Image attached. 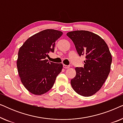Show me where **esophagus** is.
Masks as SVG:
<instances>
[{
  "label": "esophagus",
  "instance_id": "obj_1",
  "mask_svg": "<svg viewBox=\"0 0 123 123\" xmlns=\"http://www.w3.org/2000/svg\"><path fill=\"white\" fill-rule=\"evenodd\" d=\"M70 67L69 65H67L65 64H63V68H65V69H68Z\"/></svg>",
  "mask_w": 123,
  "mask_h": 123
}]
</instances>
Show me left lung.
Wrapping results in <instances>:
<instances>
[{
    "mask_svg": "<svg viewBox=\"0 0 123 123\" xmlns=\"http://www.w3.org/2000/svg\"><path fill=\"white\" fill-rule=\"evenodd\" d=\"M79 56L85 55L83 67L75 68L76 75L70 80L72 87L79 95L88 97L100 90L110 71L112 56L105 41L88 31L68 32Z\"/></svg>",
    "mask_w": 123,
    "mask_h": 123,
    "instance_id": "left-lung-1",
    "label": "left lung"
}]
</instances>
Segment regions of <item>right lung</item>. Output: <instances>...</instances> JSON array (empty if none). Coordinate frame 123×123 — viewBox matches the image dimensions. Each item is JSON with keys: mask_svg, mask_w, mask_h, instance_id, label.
Masks as SVG:
<instances>
[{"mask_svg": "<svg viewBox=\"0 0 123 123\" xmlns=\"http://www.w3.org/2000/svg\"><path fill=\"white\" fill-rule=\"evenodd\" d=\"M62 31L47 29L28 38L20 48L17 61L18 72L23 86L36 95L49 91L61 72L63 64L49 62L46 58L54 51L55 42Z\"/></svg>", "mask_w": 123, "mask_h": 123, "instance_id": "1", "label": "right lung"}]
</instances>
